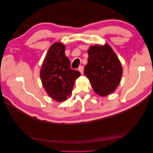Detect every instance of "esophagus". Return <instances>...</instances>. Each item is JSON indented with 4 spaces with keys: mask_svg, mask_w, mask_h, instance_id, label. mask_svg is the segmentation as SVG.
<instances>
[{
    "mask_svg": "<svg viewBox=\"0 0 153 153\" xmlns=\"http://www.w3.org/2000/svg\"><path fill=\"white\" fill-rule=\"evenodd\" d=\"M78 70L80 72H81V74H83V65H80V66L79 67V68H78Z\"/></svg>",
    "mask_w": 153,
    "mask_h": 153,
    "instance_id": "34e87169",
    "label": "esophagus"
}]
</instances>
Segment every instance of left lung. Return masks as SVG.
Listing matches in <instances>:
<instances>
[{"instance_id":"obj_1","label":"left lung","mask_w":153,"mask_h":153,"mask_svg":"<svg viewBox=\"0 0 153 153\" xmlns=\"http://www.w3.org/2000/svg\"><path fill=\"white\" fill-rule=\"evenodd\" d=\"M84 74L95 92L101 96L116 90L121 81L123 68L117 55L108 44L91 46Z\"/></svg>"}]
</instances>
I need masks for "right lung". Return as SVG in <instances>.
I'll use <instances>...</instances> for the list:
<instances>
[{"label":"right lung","instance_id":"right-lung-1","mask_svg":"<svg viewBox=\"0 0 153 153\" xmlns=\"http://www.w3.org/2000/svg\"><path fill=\"white\" fill-rule=\"evenodd\" d=\"M81 73L70 68V62L65 55V46L55 42L48 51L40 70L44 89L53 99L62 102L72 94L75 80Z\"/></svg>","mask_w":153,"mask_h":153}]
</instances>
